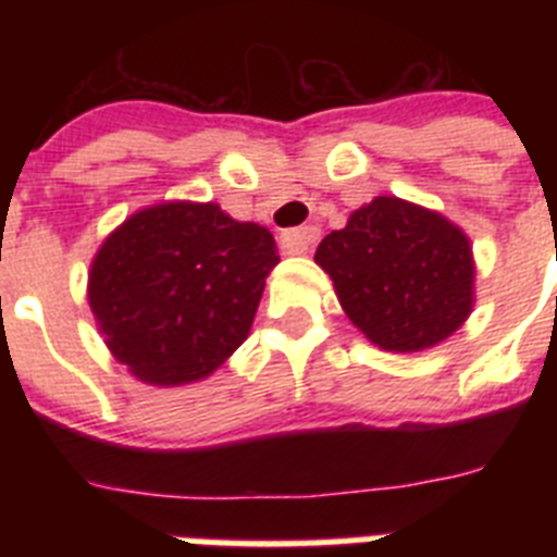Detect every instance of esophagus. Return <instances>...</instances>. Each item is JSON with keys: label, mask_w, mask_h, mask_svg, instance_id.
I'll return each mask as SVG.
<instances>
[{"label": "esophagus", "mask_w": 557, "mask_h": 557, "mask_svg": "<svg viewBox=\"0 0 557 557\" xmlns=\"http://www.w3.org/2000/svg\"><path fill=\"white\" fill-rule=\"evenodd\" d=\"M318 225H304V228H293L287 234H282V250L287 256H304L309 253L312 243L318 239Z\"/></svg>", "instance_id": "esophagus-1"}]
</instances>
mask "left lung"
<instances>
[{
    "instance_id": "obj_1",
    "label": "left lung",
    "mask_w": 557,
    "mask_h": 557,
    "mask_svg": "<svg viewBox=\"0 0 557 557\" xmlns=\"http://www.w3.org/2000/svg\"><path fill=\"white\" fill-rule=\"evenodd\" d=\"M348 321L382 351L444 343L474 309V250L441 211L379 195L314 250Z\"/></svg>"
}]
</instances>
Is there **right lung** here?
I'll list each match as a JSON object with an SVG mask.
<instances>
[{
  "mask_svg": "<svg viewBox=\"0 0 557 557\" xmlns=\"http://www.w3.org/2000/svg\"><path fill=\"white\" fill-rule=\"evenodd\" d=\"M275 264L264 225L239 223L218 203L164 200L102 239L88 307L111 357L139 382L191 385L243 346Z\"/></svg>",
  "mask_w": 557,
  "mask_h": 557,
  "instance_id": "obj_1",
  "label": "right lung"
}]
</instances>
